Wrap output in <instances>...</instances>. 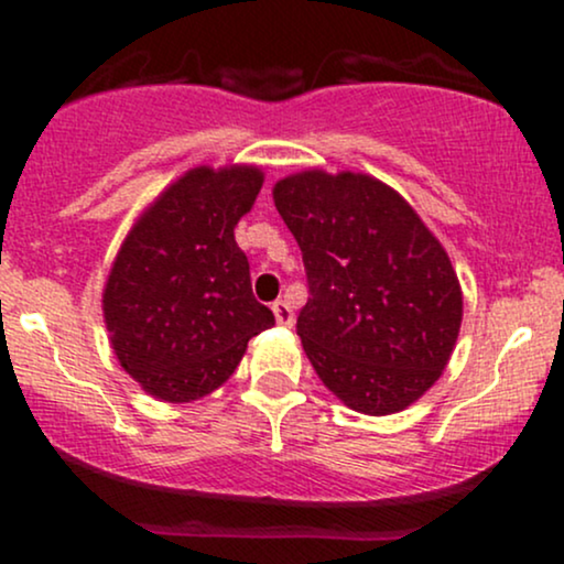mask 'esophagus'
<instances>
[{
	"label": "esophagus",
	"mask_w": 564,
	"mask_h": 564,
	"mask_svg": "<svg viewBox=\"0 0 564 564\" xmlns=\"http://www.w3.org/2000/svg\"><path fill=\"white\" fill-rule=\"evenodd\" d=\"M273 315L278 326H291V323H294V310H291V304L286 300L273 302Z\"/></svg>",
	"instance_id": "34e87169"
}]
</instances>
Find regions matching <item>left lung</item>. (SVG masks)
<instances>
[{
	"label": "left lung",
	"instance_id": "left-lung-1",
	"mask_svg": "<svg viewBox=\"0 0 564 564\" xmlns=\"http://www.w3.org/2000/svg\"><path fill=\"white\" fill-rule=\"evenodd\" d=\"M273 200L307 270L296 334L315 373L352 411H405L440 379L462 328L448 251L371 174L304 170L278 180Z\"/></svg>",
	"mask_w": 564,
	"mask_h": 564
}]
</instances>
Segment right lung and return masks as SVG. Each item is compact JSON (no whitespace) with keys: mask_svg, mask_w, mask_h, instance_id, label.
I'll return each mask as SVG.
<instances>
[{"mask_svg":"<svg viewBox=\"0 0 564 564\" xmlns=\"http://www.w3.org/2000/svg\"><path fill=\"white\" fill-rule=\"evenodd\" d=\"M264 172L254 164L193 166L134 219L102 289L116 358L148 394L193 403L241 364L275 315L251 294L236 225Z\"/></svg>","mask_w":564,"mask_h":564,"instance_id":"right-lung-1","label":"right lung"}]
</instances>
